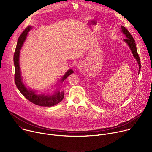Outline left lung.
<instances>
[{"label":"left lung","mask_w":152,"mask_h":152,"mask_svg":"<svg viewBox=\"0 0 152 152\" xmlns=\"http://www.w3.org/2000/svg\"><path fill=\"white\" fill-rule=\"evenodd\" d=\"M121 32L123 33V34L126 36V39H123V41L126 42L127 45L129 46L130 49H131L133 56H134V58L136 59L137 61L138 62V66H139V73L141 70V62H140V57L139 55L138 54L137 52V46H136V44H135V41L134 39V38L132 37V36L131 35V34H130V32L127 31V29H126L123 26H121Z\"/></svg>","instance_id":"1"}]
</instances>
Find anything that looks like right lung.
I'll list each match as a JSON object with an SVG mask.
<instances>
[{
	"instance_id": "right-lung-1",
	"label": "right lung",
	"mask_w": 152,
	"mask_h": 152,
	"mask_svg": "<svg viewBox=\"0 0 152 152\" xmlns=\"http://www.w3.org/2000/svg\"><path fill=\"white\" fill-rule=\"evenodd\" d=\"M32 28V27L31 26H28L25 29V30L21 33L17 41V46L14 55V64L15 67V83L20 92L25 97V98H26L32 103L41 106H52L59 103L62 100L64 96L63 90H60L59 88H57L56 90H55V91H54L52 94H37L36 91L26 87L22 80V77H21V70L19 64L20 50L25 41L26 39L28 33L30 31ZM72 73H73V71L72 69L69 70L61 78L60 80L61 82H62L69 75ZM58 87H59V86H58Z\"/></svg>"
}]
</instances>
